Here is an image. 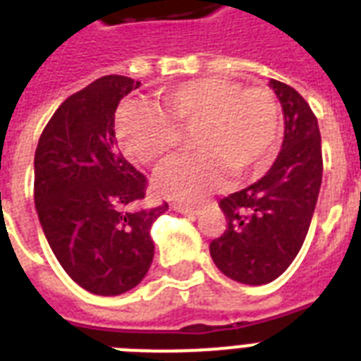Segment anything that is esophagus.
Instances as JSON below:
<instances>
[{"instance_id": "34e87169", "label": "esophagus", "mask_w": 361, "mask_h": 361, "mask_svg": "<svg viewBox=\"0 0 361 361\" xmlns=\"http://www.w3.org/2000/svg\"><path fill=\"white\" fill-rule=\"evenodd\" d=\"M172 208L178 212V214H183V215H198L200 209L195 208V206H183V204H174Z\"/></svg>"}]
</instances>
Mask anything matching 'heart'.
<instances>
[{
	"instance_id": "b5f03b06",
	"label": "heart",
	"mask_w": 361,
	"mask_h": 361,
	"mask_svg": "<svg viewBox=\"0 0 361 361\" xmlns=\"http://www.w3.org/2000/svg\"><path fill=\"white\" fill-rule=\"evenodd\" d=\"M157 106H125L116 135L127 157L163 161L192 133L195 155L172 159L153 178L161 197L197 202L231 172L243 180L266 170L279 142V104L268 87H243L223 76H204L159 92Z\"/></svg>"
}]
</instances>
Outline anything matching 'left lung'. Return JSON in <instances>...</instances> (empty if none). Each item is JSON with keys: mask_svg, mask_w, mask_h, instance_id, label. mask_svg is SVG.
<instances>
[{"mask_svg": "<svg viewBox=\"0 0 361 361\" xmlns=\"http://www.w3.org/2000/svg\"><path fill=\"white\" fill-rule=\"evenodd\" d=\"M285 114V138L271 169L221 198L226 231L209 243L215 266L243 285L277 279L302 249L322 183V146L317 116L307 101L271 80Z\"/></svg>", "mask_w": 361, "mask_h": 361, "instance_id": "1", "label": "left lung"}]
</instances>
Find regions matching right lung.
I'll list each match as a JSON object with an SVG mask.
<instances>
[{"label":"right lung","mask_w":361,"mask_h":361,"mask_svg":"<svg viewBox=\"0 0 361 361\" xmlns=\"http://www.w3.org/2000/svg\"><path fill=\"white\" fill-rule=\"evenodd\" d=\"M140 86L129 76L97 78L61 103L35 152L33 197L48 245L76 285L99 296L135 288L152 266L153 221L169 209H129L147 181L118 152L114 114Z\"/></svg>","instance_id":"add662e5"}]
</instances>
